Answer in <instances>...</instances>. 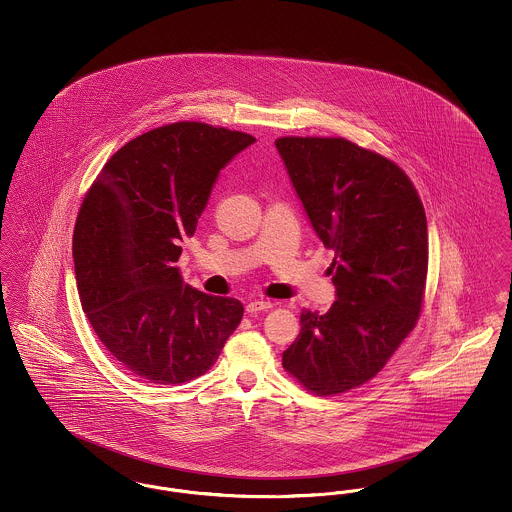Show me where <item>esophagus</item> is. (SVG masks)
Here are the masks:
<instances>
[{"mask_svg":"<svg viewBox=\"0 0 512 512\" xmlns=\"http://www.w3.org/2000/svg\"><path fill=\"white\" fill-rule=\"evenodd\" d=\"M268 309H272V303L267 299H253L245 307L247 313H259V311H268Z\"/></svg>","mask_w":512,"mask_h":512,"instance_id":"esophagus-1","label":"esophagus"}]
</instances>
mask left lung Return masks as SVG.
Returning <instances> with one entry per match:
<instances>
[{
    "label": "left lung",
    "mask_w": 512,
    "mask_h": 512,
    "mask_svg": "<svg viewBox=\"0 0 512 512\" xmlns=\"http://www.w3.org/2000/svg\"><path fill=\"white\" fill-rule=\"evenodd\" d=\"M276 149L322 244L336 251V301L303 309L282 366L317 395L363 386L420 317L428 224L409 176L345 138H278Z\"/></svg>",
    "instance_id": "8db88e82"
}]
</instances>
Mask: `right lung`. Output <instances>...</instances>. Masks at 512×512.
<instances>
[{
	"label": "right lung",
	"mask_w": 512,
	"mask_h": 512,
	"mask_svg": "<svg viewBox=\"0 0 512 512\" xmlns=\"http://www.w3.org/2000/svg\"><path fill=\"white\" fill-rule=\"evenodd\" d=\"M253 136L172 122L130 140L105 163L74 224L82 309L105 349L151 384L205 374L244 317L234 297L184 284L174 265L211 190Z\"/></svg>",
	"instance_id": "add662e5"
}]
</instances>
